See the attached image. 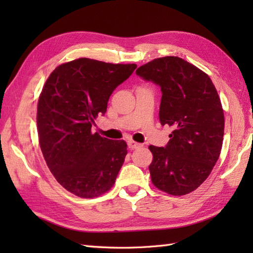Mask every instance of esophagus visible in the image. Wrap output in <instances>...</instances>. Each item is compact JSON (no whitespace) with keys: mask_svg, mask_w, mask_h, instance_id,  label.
Returning a JSON list of instances; mask_svg holds the SVG:
<instances>
[{"mask_svg":"<svg viewBox=\"0 0 253 253\" xmlns=\"http://www.w3.org/2000/svg\"><path fill=\"white\" fill-rule=\"evenodd\" d=\"M127 143H128V147H129L130 149H138V148L142 147L141 143H138V142L133 141V140H129Z\"/></svg>","mask_w":253,"mask_h":253,"instance_id":"esophagus-1","label":"esophagus"}]
</instances>
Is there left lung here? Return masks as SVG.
<instances>
[{
	"label": "left lung",
	"mask_w": 253,
	"mask_h": 253,
	"mask_svg": "<svg viewBox=\"0 0 253 253\" xmlns=\"http://www.w3.org/2000/svg\"><path fill=\"white\" fill-rule=\"evenodd\" d=\"M136 74L161 88L160 122L173 128L165 147H149L153 185L187 195L208 178L221 153L224 112L217 91L206 73L177 56L155 58Z\"/></svg>",
	"instance_id": "obj_1"
}]
</instances>
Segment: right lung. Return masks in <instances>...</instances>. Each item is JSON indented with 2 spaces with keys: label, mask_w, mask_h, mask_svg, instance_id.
I'll return each mask as SVG.
<instances>
[{
  "label": "right lung",
  "mask_w": 253,
  "mask_h": 253,
  "mask_svg": "<svg viewBox=\"0 0 253 253\" xmlns=\"http://www.w3.org/2000/svg\"><path fill=\"white\" fill-rule=\"evenodd\" d=\"M136 67L78 58L56 67L43 85L37 113L40 148L55 179L74 195L94 198L114 185L127 144L91 128Z\"/></svg>",
  "instance_id": "add662e5"
}]
</instances>
